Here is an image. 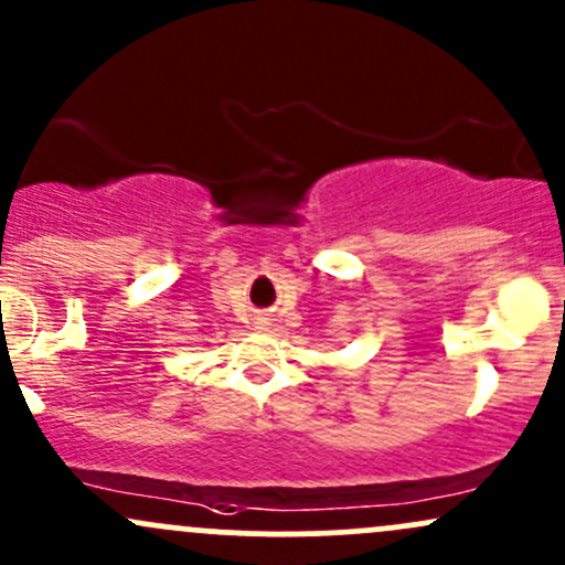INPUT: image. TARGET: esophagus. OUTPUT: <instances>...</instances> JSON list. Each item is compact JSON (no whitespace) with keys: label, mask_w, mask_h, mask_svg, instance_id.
<instances>
[{"label":"esophagus","mask_w":565,"mask_h":565,"mask_svg":"<svg viewBox=\"0 0 565 565\" xmlns=\"http://www.w3.org/2000/svg\"><path fill=\"white\" fill-rule=\"evenodd\" d=\"M257 324H259V330H263V327H268V319H257Z\"/></svg>","instance_id":"1"}]
</instances>
